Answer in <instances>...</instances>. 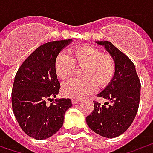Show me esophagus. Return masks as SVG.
Segmentation results:
<instances>
[{
    "mask_svg": "<svg viewBox=\"0 0 153 153\" xmlns=\"http://www.w3.org/2000/svg\"><path fill=\"white\" fill-rule=\"evenodd\" d=\"M81 101H82L81 100H77V99H72V100H71V102H72V104H73V105L78 104V103H80Z\"/></svg>",
    "mask_w": 153,
    "mask_h": 153,
    "instance_id": "1",
    "label": "esophagus"
}]
</instances>
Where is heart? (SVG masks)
I'll return each mask as SVG.
<instances>
[{
    "mask_svg": "<svg viewBox=\"0 0 153 153\" xmlns=\"http://www.w3.org/2000/svg\"><path fill=\"white\" fill-rule=\"evenodd\" d=\"M76 66L82 67V79H71L62 86V93L71 99H82L110 83L115 73V62L108 54L89 45H80L70 50V55L59 53L54 61L56 75L62 80L72 76Z\"/></svg>",
    "mask_w": 153,
    "mask_h": 153,
    "instance_id": "heart-1",
    "label": "heart"
}]
</instances>
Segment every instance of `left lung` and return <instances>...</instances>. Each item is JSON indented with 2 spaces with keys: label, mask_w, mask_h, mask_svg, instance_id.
<instances>
[{
  "label": "left lung",
  "mask_w": 153,
  "mask_h": 153,
  "mask_svg": "<svg viewBox=\"0 0 153 153\" xmlns=\"http://www.w3.org/2000/svg\"><path fill=\"white\" fill-rule=\"evenodd\" d=\"M103 46L115 62V73L105 88L98 94L111 101H94V111L86 117L94 132L105 138H115L129 128L138 111L140 98V82L134 65L110 42H95ZM108 105L107 106V105Z\"/></svg>",
  "instance_id": "left-lung-1"
}]
</instances>
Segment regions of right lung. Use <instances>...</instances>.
Returning <instances> with one entry per match:
<instances>
[{
  "instance_id": "right-lung-1",
  "label": "right lung",
  "mask_w": 153,
  "mask_h": 153,
  "mask_svg": "<svg viewBox=\"0 0 153 153\" xmlns=\"http://www.w3.org/2000/svg\"><path fill=\"white\" fill-rule=\"evenodd\" d=\"M72 39L40 46L18 70L12 91V105L22 130L30 137L45 140L63 126L65 113L72 106L70 99L56 98L60 88L54 71L57 55ZM54 102L47 104V100Z\"/></svg>"
}]
</instances>
